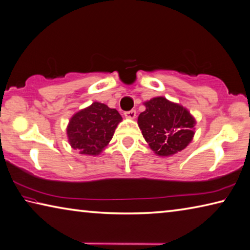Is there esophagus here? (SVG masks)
I'll use <instances>...</instances> for the list:
<instances>
[{"label": "esophagus", "instance_id": "obj_1", "mask_svg": "<svg viewBox=\"0 0 250 250\" xmlns=\"http://www.w3.org/2000/svg\"><path fill=\"white\" fill-rule=\"evenodd\" d=\"M124 114H125L126 117L132 118V120H133V118L136 117V110H135V109H130V110H128V112H125Z\"/></svg>", "mask_w": 250, "mask_h": 250}]
</instances>
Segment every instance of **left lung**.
<instances>
[{
  "instance_id": "obj_1",
  "label": "left lung",
  "mask_w": 250,
  "mask_h": 250,
  "mask_svg": "<svg viewBox=\"0 0 250 250\" xmlns=\"http://www.w3.org/2000/svg\"><path fill=\"white\" fill-rule=\"evenodd\" d=\"M145 106L146 109L138 116V126L155 153L169 156L189 144L196 122L186 108L165 97H155Z\"/></svg>"
}]
</instances>
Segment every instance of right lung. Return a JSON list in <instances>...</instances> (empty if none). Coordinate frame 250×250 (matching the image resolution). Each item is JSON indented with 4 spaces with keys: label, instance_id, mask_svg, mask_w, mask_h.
Returning a JSON list of instances; mask_svg holds the SVG:
<instances>
[{
    "label": "right lung",
    "instance_id": "add662e5",
    "mask_svg": "<svg viewBox=\"0 0 250 250\" xmlns=\"http://www.w3.org/2000/svg\"><path fill=\"white\" fill-rule=\"evenodd\" d=\"M122 116L115 108L95 102L80 110L67 126L68 142L84 155H98L112 140Z\"/></svg>",
    "mask_w": 250,
    "mask_h": 250
}]
</instances>
